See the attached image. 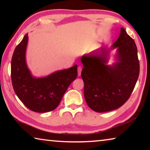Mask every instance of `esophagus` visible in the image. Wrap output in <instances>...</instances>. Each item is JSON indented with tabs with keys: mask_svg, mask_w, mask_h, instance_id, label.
<instances>
[{
	"mask_svg": "<svg viewBox=\"0 0 150 150\" xmlns=\"http://www.w3.org/2000/svg\"><path fill=\"white\" fill-rule=\"evenodd\" d=\"M81 71H82V67H81V66H79L78 67V69H77V72H78V76H80L81 75Z\"/></svg>",
	"mask_w": 150,
	"mask_h": 150,
	"instance_id": "1",
	"label": "esophagus"
}]
</instances>
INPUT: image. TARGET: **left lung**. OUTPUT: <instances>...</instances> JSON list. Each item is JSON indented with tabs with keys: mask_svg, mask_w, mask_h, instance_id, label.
I'll use <instances>...</instances> for the list:
<instances>
[{
	"mask_svg": "<svg viewBox=\"0 0 150 150\" xmlns=\"http://www.w3.org/2000/svg\"><path fill=\"white\" fill-rule=\"evenodd\" d=\"M115 49V62L109 65L110 52ZM81 62L84 96L93 110L111 111L126 102L138 80L139 63L135 42L123 28L110 49L101 47L83 55Z\"/></svg>",
	"mask_w": 150,
	"mask_h": 150,
	"instance_id": "1",
	"label": "left lung"
}]
</instances>
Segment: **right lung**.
<instances>
[{"label": "right lung", "mask_w": 150, "mask_h": 150, "mask_svg": "<svg viewBox=\"0 0 150 150\" xmlns=\"http://www.w3.org/2000/svg\"><path fill=\"white\" fill-rule=\"evenodd\" d=\"M28 34L15 48L11 61V79L14 92L28 108L47 112L59 105L68 87L77 77V65L67 69L35 77L26 63Z\"/></svg>", "instance_id": "1"}]
</instances>
